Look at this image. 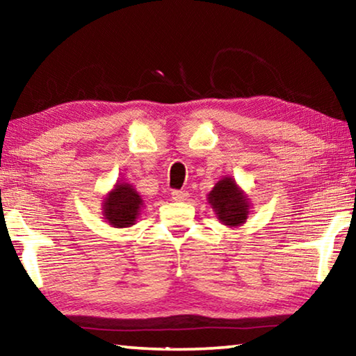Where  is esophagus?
I'll return each instance as SVG.
<instances>
[{
	"label": "esophagus",
	"instance_id": "obj_1",
	"mask_svg": "<svg viewBox=\"0 0 356 356\" xmlns=\"http://www.w3.org/2000/svg\"><path fill=\"white\" fill-rule=\"evenodd\" d=\"M171 196H172V200L174 201H186V197H188V193L186 191H182V190H174L172 193H171Z\"/></svg>",
	"mask_w": 356,
	"mask_h": 356
}]
</instances>
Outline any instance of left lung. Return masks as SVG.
Wrapping results in <instances>:
<instances>
[{"instance_id": "obj_1", "label": "left lung", "mask_w": 356, "mask_h": 356, "mask_svg": "<svg viewBox=\"0 0 356 356\" xmlns=\"http://www.w3.org/2000/svg\"><path fill=\"white\" fill-rule=\"evenodd\" d=\"M209 204L218 220L226 226L243 225L250 215L248 196L238 188L232 177H222L209 193Z\"/></svg>"}]
</instances>
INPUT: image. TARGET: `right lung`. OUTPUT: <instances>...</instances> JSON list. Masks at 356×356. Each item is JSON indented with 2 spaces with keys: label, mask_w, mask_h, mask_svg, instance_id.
<instances>
[{
  "label": "right lung",
  "mask_w": 356,
  "mask_h": 356,
  "mask_svg": "<svg viewBox=\"0 0 356 356\" xmlns=\"http://www.w3.org/2000/svg\"><path fill=\"white\" fill-rule=\"evenodd\" d=\"M143 200L130 184H116L104 201V216L113 227L135 225L141 212Z\"/></svg>",
  "instance_id": "obj_1"
}]
</instances>
